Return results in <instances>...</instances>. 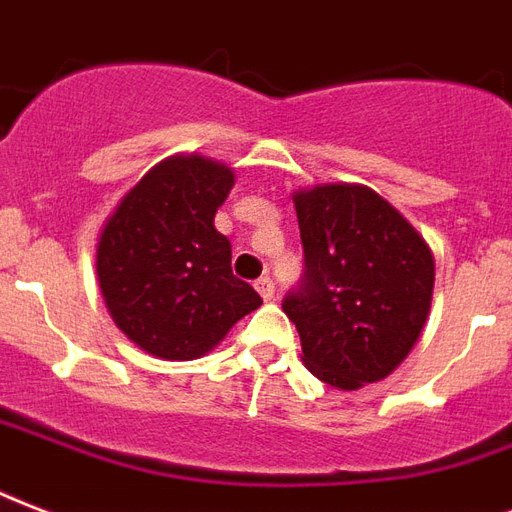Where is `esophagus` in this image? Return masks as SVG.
Returning <instances> with one entry per match:
<instances>
[{
	"instance_id": "34e87169",
	"label": "esophagus",
	"mask_w": 512,
	"mask_h": 512,
	"mask_svg": "<svg viewBox=\"0 0 512 512\" xmlns=\"http://www.w3.org/2000/svg\"><path fill=\"white\" fill-rule=\"evenodd\" d=\"M256 291L261 293V299L264 301L275 299V283H272V277H259V280H256Z\"/></svg>"
}]
</instances>
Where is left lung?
<instances>
[{
	"mask_svg": "<svg viewBox=\"0 0 512 512\" xmlns=\"http://www.w3.org/2000/svg\"><path fill=\"white\" fill-rule=\"evenodd\" d=\"M304 283L285 296L301 363L336 390L379 382L414 350L433 304L430 245L363 184L293 192Z\"/></svg>",
	"mask_w": 512,
	"mask_h": 512,
	"instance_id": "left-lung-1",
	"label": "left lung"
}]
</instances>
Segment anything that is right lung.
I'll return each mask as SVG.
<instances>
[{
  "mask_svg": "<svg viewBox=\"0 0 512 512\" xmlns=\"http://www.w3.org/2000/svg\"><path fill=\"white\" fill-rule=\"evenodd\" d=\"M232 186L227 162L173 154L101 227L95 277L106 310L154 358H202L261 304L259 293L232 275V245L213 227Z\"/></svg>",
  "mask_w": 512,
  "mask_h": 512,
  "instance_id": "right-lung-1",
  "label": "right lung"
}]
</instances>
